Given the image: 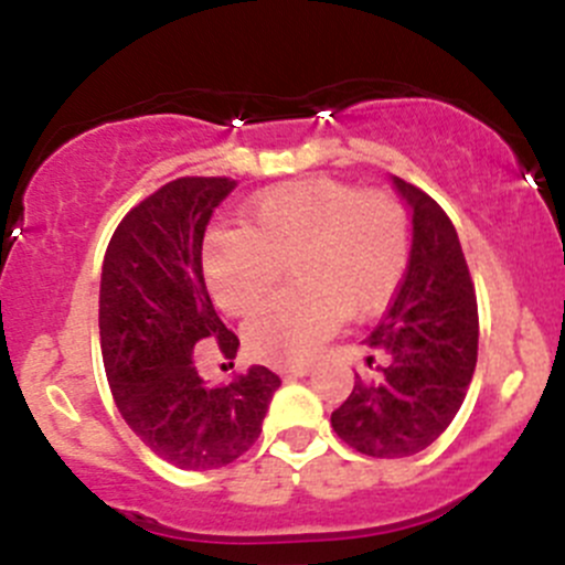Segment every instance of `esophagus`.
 Listing matches in <instances>:
<instances>
[{
  "label": "esophagus",
  "mask_w": 565,
  "mask_h": 565,
  "mask_svg": "<svg viewBox=\"0 0 565 565\" xmlns=\"http://www.w3.org/2000/svg\"><path fill=\"white\" fill-rule=\"evenodd\" d=\"M278 374H281L284 380H300V377H309L311 369L309 366H284V369H278Z\"/></svg>",
  "instance_id": "obj_1"
}]
</instances>
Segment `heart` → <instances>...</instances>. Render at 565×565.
I'll use <instances>...</instances> for the list:
<instances>
[{
	"label": "heart",
	"instance_id": "heart-1",
	"mask_svg": "<svg viewBox=\"0 0 565 565\" xmlns=\"http://www.w3.org/2000/svg\"><path fill=\"white\" fill-rule=\"evenodd\" d=\"M407 259V213L396 199L303 180L256 196L243 230L213 232L204 243V278L226 315L254 317L289 267L295 289L248 324L246 344L262 361L300 363L347 315L383 311Z\"/></svg>",
	"mask_w": 565,
	"mask_h": 565
}]
</instances>
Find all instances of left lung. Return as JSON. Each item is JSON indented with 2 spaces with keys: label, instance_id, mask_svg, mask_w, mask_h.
Wrapping results in <instances>:
<instances>
[{
  "label": "left lung",
  "instance_id": "8db88e82",
  "mask_svg": "<svg viewBox=\"0 0 565 565\" xmlns=\"http://www.w3.org/2000/svg\"><path fill=\"white\" fill-rule=\"evenodd\" d=\"M413 218L407 273L347 402L330 415L335 435L374 459H402L429 448L470 388L478 358V306L459 235L440 204L391 177Z\"/></svg>",
  "mask_w": 565,
  "mask_h": 565
}]
</instances>
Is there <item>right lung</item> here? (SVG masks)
Masks as SVG:
<instances>
[{
    "mask_svg": "<svg viewBox=\"0 0 565 565\" xmlns=\"http://www.w3.org/2000/svg\"><path fill=\"white\" fill-rule=\"evenodd\" d=\"M230 177H180L130 210L100 270V352L111 396L141 443L180 470H215L248 451L281 380L265 366L226 385L199 374L196 350L241 341L213 309L202 243Z\"/></svg>",
    "mask_w": 565,
    "mask_h": 565,
    "instance_id": "add662e5",
    "label": "right lung"
}]
</instances>
